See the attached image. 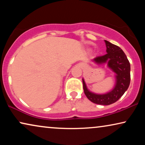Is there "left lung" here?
Listing matches in <instances>:
<instances>
[{"label": "left lung", "instance_id": "left-lung-1", "mask_svg": "<svg viewBox=\"0 0 145 145\" xmlns=\"http://www.w3.org/2000/svg\"><path fill=\"white\" fill-rule=\"evenodd\" d=\"M104 41L107 54L96 57L94 61L98 64L108 63L109 68L116 74L115 87L106 94H97L88 90L83 78L82 82L84 94L89 100L94 104L108 106L117 102L127 90L130 84L131 67L127 57L120 47Z\"/></svg>", "mask_w": 145, "mask_h": 145}]
</instances>
